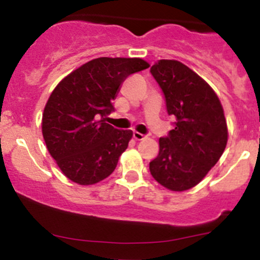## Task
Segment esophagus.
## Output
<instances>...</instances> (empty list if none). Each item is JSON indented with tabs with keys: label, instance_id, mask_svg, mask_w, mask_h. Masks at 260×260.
Instances as JSON below:
<instances>
[{
	"label": "esophagus",
	"instance_id": "1",
	"mask_svg": "<svg viewBox=\"0 0 260 260\" xmlns=\"http://www.w3.org/2000/svg\"><path fill=\"white\" fill-rule=\"evenodd\" d=\"M133 138H135L136 141H142L143 138H146V136H143L142 133H140V132H135L133 133Z\"/></svg>",
	"mask_w": 260,
	"mask_h": 260
}]
</instances>
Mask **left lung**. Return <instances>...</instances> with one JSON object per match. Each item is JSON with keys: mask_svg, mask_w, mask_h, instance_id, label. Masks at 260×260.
Here are the masks:
<instances>
[{"mask_svg": "<svg viewBox=\"0 0 260 260\" xmlns=\"http://www.w3.org/2000/svg\"><path fill=\"white\" fill-rule=\"evenodd\" d=\"M151 74L165 95L174 129L158 140L151 175L173 191L197 185L216 165L228 143L223 108L212 87L179 60L160 59Z\"/></svg>", "mask_w": 260, "mask_h": 260, "instance_id": "left-lung-1", "label": "left lung"}]
</instances>
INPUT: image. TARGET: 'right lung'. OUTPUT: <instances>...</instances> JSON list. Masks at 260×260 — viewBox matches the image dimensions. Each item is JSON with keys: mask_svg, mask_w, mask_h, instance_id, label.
I'll list each match as a JSON object with an SVG mask.
<instances>
[{"mask_svg": "<svg viewBox=\"0 0 260 260\" xmlns=\"http://www.w3.org/2000/svg\"><path fill=\"white\" fill-rule=\"evenodd\" d=\"M150 67L141 58L100 57L72 71L45 104L42 132L50 156L70 180L92 185L117 168L132 131L105 123L122 82Z\"/></svg>", "mask_w": 260, "mask_h": 260, "instance_id": "right-lung-1", "label": "right lung"}]
</instances>
